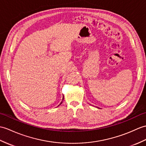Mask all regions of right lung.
<instances>
[{
    "label": "right lung",
    "instance_id": "1",
    "mask_svg": "<svg viewBox=\"0 0 146 146\" xmlns=\"http://www.w3.org/2000/svg\"><path fill=\"white\" fill-rule=\"evenodd\" d=\"M63 98H64V97L63 98ZM62 103H60V104H62Z\"/></svg>",
    "mask_w": 146,
    "mask_h": 146
}]
</instances>
